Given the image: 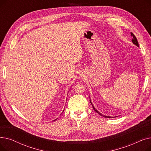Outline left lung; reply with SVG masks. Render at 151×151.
<instances>
[{
  "instance_id": "obj_1",
  "label": "left lung",
  "mask_w": 151,
  "mask_h": 151,
  "mask_svg": "<svg viewBox=\"0 0 151 151\" xmlns=\"http://www.w3.org/2000/svg\"><path fill=\"white\" fill-rule=\"evenodd\" d=\"M131 36L132 37V42H133V44H134L136 46H138L139 47V44H138V41H137V38H136V37L134 36V35L132 33V32H131ZM90 103L91 104V105H92V107H93V109H94V111H96L98 113V114H99L100 116H103V117H107V118H114V117H111V116H105V115H104V114H102L101 113H100L99 111H98L94 108V106H93V105H92V102H91V99H90Z\"/></svg>"
}]
</instances>
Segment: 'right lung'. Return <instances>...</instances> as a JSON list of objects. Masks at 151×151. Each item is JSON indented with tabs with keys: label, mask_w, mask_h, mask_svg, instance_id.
<instances>
[{
	"label": "right lung",
	"mask_w": 151,
	"mask_h": 151,
	"mask_svg": "<svg viewBox=\"0 0 151 151\" xmlns=\"http://www.w3.org/2000/svg\"><path fill=\"white\" fill-rule=\"evenodd\" d=\"M63 111H64V110H63ZM55 120H56V119H55V120H54V121H55Z\"/></svg>",
	"instance_id": "1"
}]
</instances>
